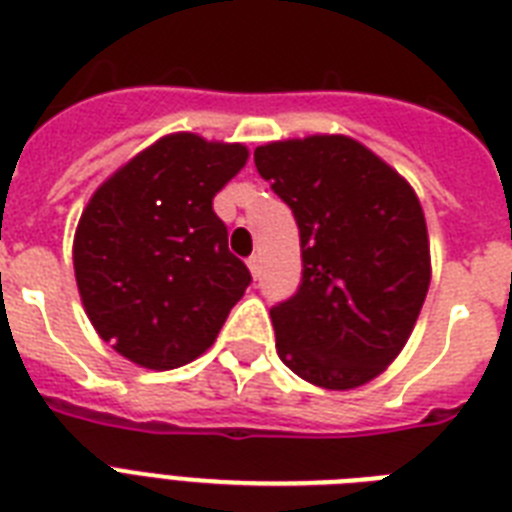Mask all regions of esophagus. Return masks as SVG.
<instances>
[{
    "mask_svg": "<svg viewBox=\"0 0 512 512\" xmlns=\"http://www.w3.org/2000/svg\"><path fill=\"white\" fill-rule=\"evenodd\" d=\"M247 265H249V273H252V276H260V255H252L247 260Z\"/></svg>",
    "mask_w": 512,
    "mask_h": 512,
    "instance_id": "1",
    "label": "esophagus"
}]
</instances>
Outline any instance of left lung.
<instances>
[{"label":"left lung","mask_w":512,"mask_h":512,"mask_svg":"<svg viewBox=\"0 0 512 512\" xmlns=\"http://www.w3.org/2000/svg\"><path fill=\"white\" fill-rule=\"evenodd\" d=\"M257 173L292 207L302 284L270 307L286 368L323 389L386 371L429 292L426 218L413 186L350 136L270 141Z\"/></svg>","instance_id":"1"}]
</instances>
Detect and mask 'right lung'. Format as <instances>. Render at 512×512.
Wrapping results in <instances>:
<instances>
[{"label": "right lung", "mask_w": 512, "mask_h": 512, "mask_svg": "<svg viewBox=\"0 0 512 512\" xmlns=\"http://www.w3.org/2000/svg\"><path fill=\"white\" fill-rule=\"evenodd\" d=\"M244 144L170 134L115 170L78 220L73 268L91 326L131 363L170 371L215 342L249 286L213 197Z\"/></svg>", "instance_id": "add662e5"}]
</instances>
